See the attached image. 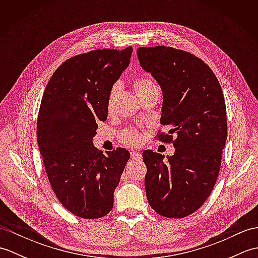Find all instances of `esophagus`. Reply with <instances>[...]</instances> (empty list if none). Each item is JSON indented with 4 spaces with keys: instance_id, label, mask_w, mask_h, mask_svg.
<instances>
[{
    "instance_id": "34e87169",
    "label": "esophagus",
    "mask_w": 258,
    "mask_h": 258,
    "mask_svg": "<svg viewBox=\"0 0 258 258\" xmlns=\"http://www.w3.org/2000/svg\"><path fill=\"white\" fill-rule=\"evenodd\" d=\"M131 157L134 158V160H139V158H141V154L139 152L132 151V152H131Z\"/></svg>"
}]
</instances>
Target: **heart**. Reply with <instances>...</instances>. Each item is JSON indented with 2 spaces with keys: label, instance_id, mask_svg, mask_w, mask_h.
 Returning <instances> with one entry per match:
<instances>
[{
  "label": "heart",
  "instance_id": "b5f03b06",
  "mask_svg": "<svg viewBox=\"0 0 258 258\" xmlns=\"http://www.w3.org/2000/svg\"><path fill=\"white\" fill-rule=\"evenodd\" d=\"M152 86H155L154 83L146 78H139L134 82V89H135L136 94H139V93L150 89ZM115 92H116V89L114 87L111 92V95H109V103H108L109 108H111V102ZM123 141L131 145H138L141 143V135L138 132H135V131H126V132L123 134Z\"/></svg>",
  "mask_w": 258,
  "mask_h": 258
}]
</instances>
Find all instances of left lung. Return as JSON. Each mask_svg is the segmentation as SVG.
<instances>
[{
    "label": "left lung",
    "instance_id": "obj_1",
    "mask_svg": "<svg viewBox=\"0 0 258 258\" xmlns=\"http://www.w3.org/2000/svg\"><path fill=\"white\" fill-rule=\"evenodd\" d=\"M138 58L161 86V140L174 155L143 152L145 190L157 214L182 218L204 204L220 172L227 138L226 106L220 82L207 64L190 53L167 46L140 47Z\"/></svg>",
    "mask_w": 258,
    "mask_h": 258
}]
</instances>
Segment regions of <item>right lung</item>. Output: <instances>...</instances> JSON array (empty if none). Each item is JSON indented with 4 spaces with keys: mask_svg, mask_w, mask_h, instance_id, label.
<instances>
[{
    "mask_svg": "<svg viewBox=\"0 0 258 258\" xmlns=\"http://www.w3.org/2000/svg\"><path fill=\"white\" fill-rule=\"evenodd\" d=\"M133 48H104L69 58L48 81L37 117V143L61 204L93 220L111 212L114 189L130 158L123 147L103 155L93 145L107 118L112 87L130 65Z\"/></svg>",
    "mask_w": 258,
    "mask_h": 258,
    "instance_id": "right-lung-1",
    "label": "right lung"
}]
</instances>
